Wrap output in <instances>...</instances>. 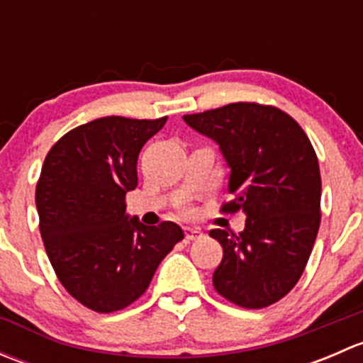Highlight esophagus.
<instances>
[{
	"mask_svg": "<svg viewBox=\"0 0 363 363\" xmlns=\"http://www.w3.org/2000/svg\"><path fill=\"white\" fill-rule=\"evenodd\" d=\"M184 235H186V239L188 240H195V239H199L200 235H202V232H200L199 228H184Z\"/></svg>",
	"mask_w": 363,
	"mask_h": 363,
	"instance_id": "esophagus-1",
	"label": "esophagus"
}]
</instances>
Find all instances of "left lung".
<instances>
[{
  "mask_svg": "<svg viewBox=\"0 0 363 363\" xmlns=\"http://www.w3.org/2000/svg\"><path fill=\"white\" fill-rule=\"evenodd\" d=\"M184 121L218 142L232 168V200L221 212L246 214L240 233L208 232L223 246L212 284L244 309L272 306L298 283L320 230L321 175L313 144L290 113L255 101L186 113Z\"/></svg>",
  "mask_w": 363,
  "mask_h": 363,
  "instance_id": "obj_1",
  "label": "left lung"
}]
</instances>
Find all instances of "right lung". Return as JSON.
Segmentation results:
<instances>
[{"instance_id":"right-lung-1","label":"right lung","mask_w":363,"mask_h":363,"mask_svg":"<svg viewBox=\"0 0 363 363\" xmlns=\"http://www.w3.org/2000/svg\"><path fill=\"white\" fill-rule=\"evenodd\" d=\"M167 123L108 116L69 130L47 152L36 182L40 233L57 279L94 313H116L140 298L161 259L184 232L172 221L128 219L137 160Z\"/></svg>"}]
</instances>
